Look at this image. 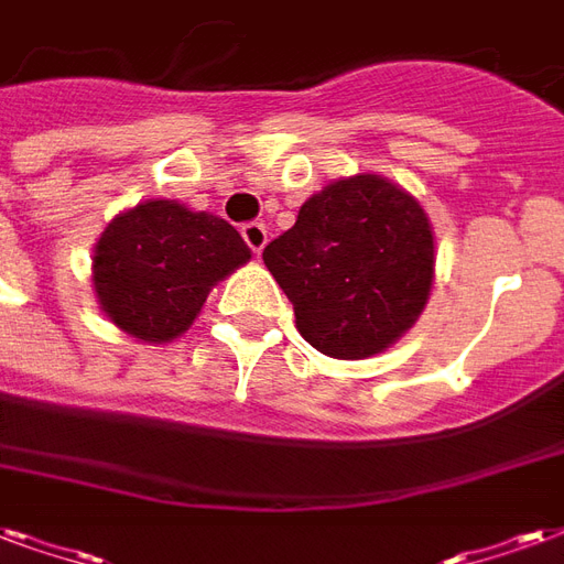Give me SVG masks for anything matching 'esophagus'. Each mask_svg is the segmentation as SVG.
<instances>
[{
	"instance_id": "esophagus-1",
	"label": "esophagus",
	"mask_w": 564,
	"mask_h": 564,
	"mask_svg": "<svg viewBox=\"0 0 564 564\" xmlns=\"http://www.w3.org/2000/svg\"><path fill=\"white\" fill-rule=\"evenodd\" d=\"M240 235H243V240H247V247L256 252V256H261L267 247V226L264 223H247V226L240 228Z\"/></svg>"
}]
</instances>
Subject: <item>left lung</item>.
I'll use <instances>...</instances> for the list:
<instances>
[{"mask_svg": "<svg viewBox=\"0 0 564 564\" xmlns=\"http://www.w3.org/2000/svg\"><path fill=\"white\" fill-rule=\"evenodd\" d=\"M264 264L308 345L333 359H366L416 324L437 247L416 196L359 172L306 198L297 223L264 247Z\"/></svg>", "mask_w": 564, "mask_h": 564, "instance_id": "left-lung-1", "label": "left lung"}]
</instances>
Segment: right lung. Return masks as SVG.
I'll use <instances>...</instances> for the list:
<instances>
[{
  "mask_svg": "<svg viewBox=\"0 0 564 564\" xmlns=\"http://www.w3.org/2000/svg\"><path fill=\"white\" fill-rule=\"evenodd\" d=\"M249 258L226 219L175 198H148L106 223L91 256V288L121 333L166 345L189 329L214 285Z\"/></svg>",
  "mask_w": 564,
  "mask_h": 564,
  "instance_id": "obj_1",
  "label": "right lung"
}]
</instances>
